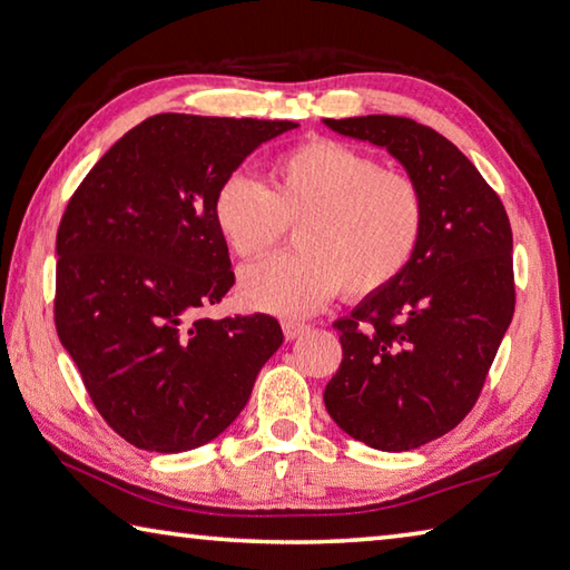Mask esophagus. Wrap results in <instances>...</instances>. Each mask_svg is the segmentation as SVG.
Segmentation results:
<instances>
[{
  "mask_svg": "<svg viewBox=\"0 0 570 570\" xmlns=\"http://www.w3.org/2000/svg\"><path fill=\"white\" fill-rule=\"evenodd\" d=\"M282 330H284L286 340L292 342V340H298V336H302V334H306L308 326H306V324H298V322H284Z\"/></svg>",
  "mask_w": 570,
  "mask_h": 570,
  "instance_id": "esophagus-1",
  "label": "esophagus"
}]
</instances>
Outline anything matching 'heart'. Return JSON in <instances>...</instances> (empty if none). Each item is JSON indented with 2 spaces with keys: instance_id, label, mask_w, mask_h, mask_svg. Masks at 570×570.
Instances as JSON below:
<instances>
[{
  "instance_id": "obj_1",
  "label": "heart",
  "mask_w": 570,
  "mask_h": 570,
  "mask_svg": "<svg viewBox=\"0 0 570 570\" xmlns=\"http://www.w3.org/2000/svg\"><path fill=\"white\" fill-rule=\"evenodd\" d=\"M218 236L240 262H254L296 226L298 250L250 266L238 296L278 316L314 314L344 286L346 296L380 294L407 272L424 228V200L412 178L340 140L314 138L268 168V188L244 173L220 183L210 206Z\"/></svg>"
}]
</instances>
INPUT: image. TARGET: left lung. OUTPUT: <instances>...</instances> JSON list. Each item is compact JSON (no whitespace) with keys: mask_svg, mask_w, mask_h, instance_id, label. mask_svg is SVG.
<instances>
[{"mask_svg":"<svg viewBox=\"0 0 570 570\" xmlns=\"http://www.w3.org/2000/svg\"><path fill=\"white\" fill-rule=\"evenodd\" d=\"M322 122L387 150L424 200L407 272L334 322L342 364L324 390L346 435L407 452L445 435L478 400L515 312L513 234L478 168L428 125L397 115Z\"/></svg>","mask_w":570,"mask_h":570,"instance_id":"left-lung-1","label":"left lung"}]
</instances>
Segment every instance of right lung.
<instances>
[{
	"mask_svg": "<svg viewBox=\"0 0 570 570\" xmlns=\"http://www.w3.org/2000/svg\"><path fill=\"white\" fill-rule=\"evenodd\" d=\"M292 120L163 112L128 130L67 204L55 324L105 422L148 452L218 438L282 346L274 316L208 320L234 286L210 216L220 183Z\"/></svg>",
	"mask_w": 570,
	"mask_h": 570,
	"instance_id": "1",
	"label": "right lung"
}]
</instances>
